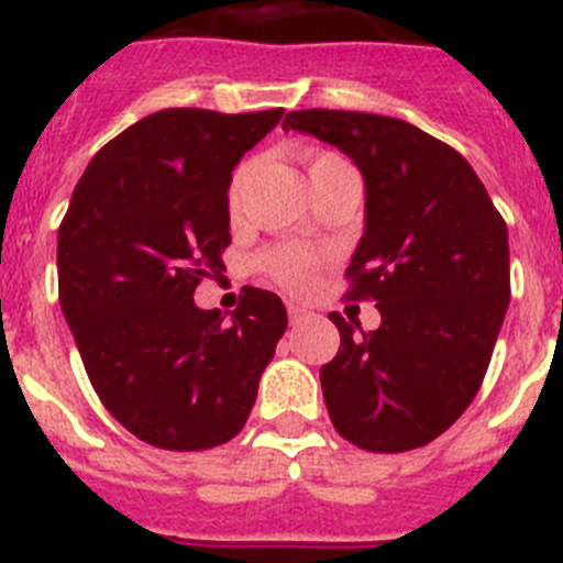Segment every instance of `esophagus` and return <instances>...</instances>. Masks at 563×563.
<instances>
[{
    "label": "esophagus",
    "mask_w": 563,
    "mask_h": 563,
    "mask_svg": "<svg viewBox=\"0 0 563 563\" xmlns=\"http://www.w3.org/2000/svg\"><path fill=\"white\" fill-rule=\"evenodd\" d=\"M287 316H290V323L296 327V323H301L309 316V309H303L301 303H287Z\"/></svg>",
    "instance_id": "obj_1"
}]
</instances>
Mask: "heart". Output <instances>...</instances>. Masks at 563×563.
I'll use <instances>...</instances> for the list:
<instances>
[{
    "instance_id": "b5f03b06",
    "label": "heart",
    "mask_w": 563,
    "mask_h": 563,
    "mask_svg": "<svg viewBox=\"0 0 563 563\" xmlns=\"http://www.w3.org/2000/svg\"><path fill=\"white\" fill-rule=\"evenodd\" d=\"M303 164H307L309 180L318 178L327 169L345 164L343 158L332 156V153H303ZM251 178V164H240L231 175L229 184V206L231 211L240 206L242 192H245V184ZM265 271L276 278L278 285L287 287V290H307L312 285V276H316V256L303 254V251H292V247H282V251H271V254L262 260Z\"/></svg>"
}]
</instances>
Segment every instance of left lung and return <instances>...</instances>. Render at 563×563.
Segmentation results:
<instances>
[{
    "mask_svg": "<svg viewBox=\"0 0 563 563\" xmlns=\"http://www.w3.org/2000/svg\"><path fill=\"white\" fill-rule=\"evenodd\" d=\"M285 131L309 133L352 158L365 180V231L345 276L371 298L374 332L340 329L321 368L334 430L368 452L435 441L472 405L510 301L508 225L472 164L421 128L363 111H290Z\"/></svg>",
    "mask_w": 563,
    "mask_h": 563,
    "instance_id": "1",
    "label": "left lung"
}]
</instances>
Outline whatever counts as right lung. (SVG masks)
<instances>
[{"mask_svg": "<svg viewBox=\"0 0 563 563\" xmlns=\"http://www.w3.org/2000/svg\"><path fill=\"white\" fill-rule=\"evenodd\" d=\"M285 108H167L91 158L58 229L60 309L97 396L158 450L198 452L245 427L287 329L282 298L245 287L240 307L192 301L225 271L229 184Z\"/></svg>", "mask_w": 563, "mask_h": 563, "instance_id": "add662e5", "label": "right lung"}]
</instances>
